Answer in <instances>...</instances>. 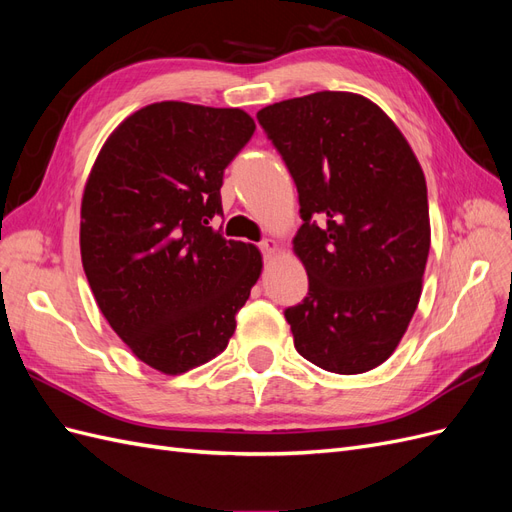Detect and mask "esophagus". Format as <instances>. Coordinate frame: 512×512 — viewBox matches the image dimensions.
Returning <instances> with one entry per match:
<instances>
[{"label":"esophagus","mask_w":512,"mask_h":512,"mask_svg":"<svg viewBox=\"0 0 512 512\" xmlns=\"http://www.w3.org/2000/svg\"><path fill=\"white\" fill-rule=\"evenodd\" d=\"M260 250L265 256H273L280 252V245H277L273 239H265V241H260Z\"/></svg>","instance_id":"1"}]
</instances>
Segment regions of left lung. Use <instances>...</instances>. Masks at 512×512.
<instances>
[{
    "label": "left lung",
    "instance_id": "8db88e82",
    "mask_svg": "<svg viewBox=\"0 0 512 512\" xmlns=\"http://www.w3.org/2000/svg\"><path fill=\"white\" fill-rule=\"evenodd\" d=\"M256 117L299 192L292 243L309 292L284 312L294 348L333 374H363L395 352L421 299L423 168L389 115L350 91L275 102Z\"/></svg>",
    "mask_w": 512,
    "mask_h": 512
}]
</instances>
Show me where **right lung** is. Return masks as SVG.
Instances as JSON below:
<instances>
[{
	"label": "right lung",
	"mask_w": 512,
	"mask_h": 512,
	"mask_svg": "<svg viewBox=\"0 0 512 512\" xmlns=\"http://www.w3.org/2000/svg\"><path fill=\"white\" fill-rule=\"evenodd\" d=\"M256 130L241 108L156 102L106 138L81 203V258L100 312L168 376L224 352L262 271L252 243L226 241L224 168Z\"/></svg>",
	"instance_id": "add662e5"
}]
</instances>
